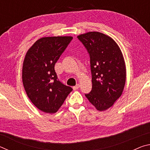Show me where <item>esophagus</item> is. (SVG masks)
<instances>
[{
    "instance_id": "34e87169",
    "label": "esophagus",
    "mask_w": 150,
    "mask_h": 150,
    "mask_svg": "<svg viewBox=\"0 0 150 150\" xmlns=\"http://www.w3.org/2000/svg\"><path fill=\"white\" fill-rule=\"evenodd\" d=\"M79 87H80V85L77 84L75 86H74V87H73V90H76V89H78Z\"/></svg>"
}]
</instances>
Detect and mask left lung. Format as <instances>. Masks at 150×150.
I'll list each match as a JSON object with an SVG mask.
<instances>
[{"instance_id":"obj_1","label":"left lung","mask_w":150,"mask_h":150,"mask_svg":"<svg viewBox=\"0 0 150 150\" xmlns=\"http://www.w3.org/2000/svg\"><path fill=\"white\" fill-rule=\"evenodd\" d=\"M90 55L92 90L85 96L98 111L114 105L122 94L126 69L123 54L111 37L98 32L79 35Z\"/></svg>"}]
</instances>
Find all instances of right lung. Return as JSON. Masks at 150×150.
I'll list each match as a JSON object with an SVG mask.
<instances>
[{"label": "right lung", "instance_id": "1", "mask_svg": "<svg viewBox=\"0 0 150 150\" xmlns=\"http://www.w3.org/2000/svg\"><path fill=\"white\" fill-rule=\"evenodd\" d=\"M72 39V36L42 38L25 55L22 74L24 89L31 102L45 113L56 112L73 90L57 80L54 69Z\"/></svg>", "mask_w": 150, "mask_h": 150}]
</instances>
